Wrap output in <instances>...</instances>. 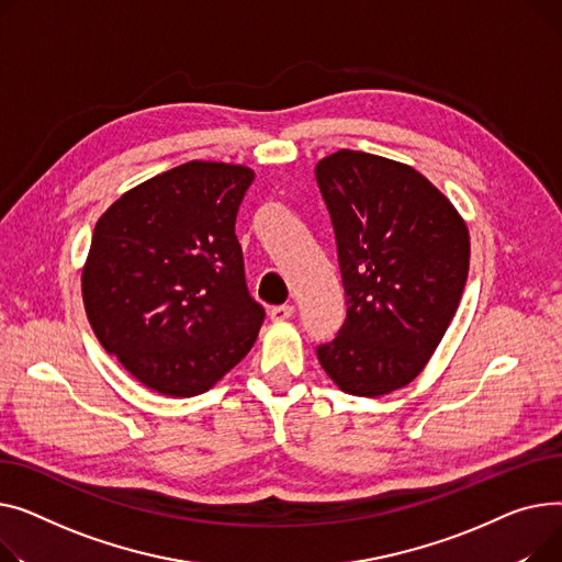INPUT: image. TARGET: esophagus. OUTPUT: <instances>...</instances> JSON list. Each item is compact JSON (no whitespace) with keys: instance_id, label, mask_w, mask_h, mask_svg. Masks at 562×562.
Returning <instances> with one entry per match:
<instances>
[{"instance_id":"34e87169","label":"esophagus","mask_w":562,"mask_h":562,"mask_svg":"<svg viewBox=\"0 0 562 562\" xmlns=\"http://www.w3.org/2000/svg\"><path fill=\"white\" fill-rule=\"evenodd\" d=\"M292 315H294V306H290V304L274 306V308L270 311V317H272L274 322H288Z\"/></svg>"}]
</instances>
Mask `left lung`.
I'll list each match as a JSON object with an SVG mask.
<instances>
[{
    "label": "left lung",
    "instance_id": "left-lung-1",
    "mask_svg": "<svg viewBox=\"0 0 562 562\" xmlns=\"http://www.w3.org/2000/svg\"><path fill=\"white\" fill-rule=\"evenodd\" d=\"M331 213L347 319L317 347L356 397L406 387L438 349L470 270V231L447 196L400 160L340 149L315 165Z\"/></svg>",
    "mask_w": 562,
    "mask_h": 562
}]
</instances>
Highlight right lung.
<instances>
[{
  "instance_id": "right-lung-1",
  "label": "right lung",
  "mask_w": 562,
  "mask_h": 562,
  "mask_svg": "<svg viewBox=\"0 0 562 562\" xmlns=\"http://www.w3.org/2000/svg\"><path fill=\"white\" fill-rule=\"evenodd\" d=\"M247 165L190 160L126 190L97 220L81 294L97 340L165 397L211 390L249 353L262 311L236 217Z\"/></svg>"
}]
</instances>
